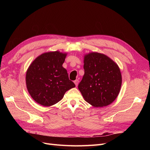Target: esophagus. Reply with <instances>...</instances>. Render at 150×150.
<instances>
[{"label": "esophagus", "mask_w": 150, "mask_h": 150, "mask_svg": "<svg viewBox=\"0 0 150 150\" xmlns=\"http://www.w3.org/2000/svg\"><path fill=\"white\" fill-rule=\"evenodd\" d=\"M78 83H79L78 79H76V80L74 81V84H75V85H76V86H77L78 85Z\"/></svg>", "instance_id": "obj_1"}]
</instances>
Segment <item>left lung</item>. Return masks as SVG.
<instances>
[{
	"instance_id": "left-lung-1",
	"label": "left lung",
	"mask_w": 150,
	"mask_h": 150,
	"mask_svg": "<svg viewBox=\"0 0 150 150\" xmlns=\"http://www.w3.org/2000/svg\"><path fill=\"white\" fill-rule=\"evenodd\" d=\"M84 69L78 89L85 101L94 107L106 106L114 101L122 83L118 66L104 54L91 52L84 56Z\"/></svg>"
}]
</instances>
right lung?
I'll return each instance as SVG.
<instances>
[{
	"instance_id": "1",
	"label": "right lung",
	"mask_w": 150,
	"mask_h": 150,
	"mask_svg": "<svg viewBox=\"0 0 150 150\" xmlns=\"http://www.w3.org/2000/svg\"><path fill=\"white\" fill-rule=\"evenodd\" d=\"M66 54L59 51L44 53L32 62L26 72V86L34 100L44 106L61 101L65 93L74 88L62 67Z\"/></svg>"
}]
</instances>
